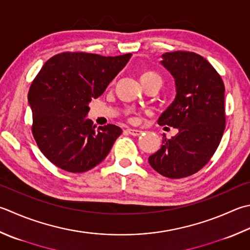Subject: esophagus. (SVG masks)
Masks as SVG:
<instances>
[{"mask_svg": "<svg viewBox=\"0 0 250 250\" xmlns=\"http://www.w3.org/2000/svg\"><path fill=\"white\" fill-rule=\"evenodd\" d=\"M127 133L130 134L131 136H139L143 133V130L139 129H134V128H127Z\"/></svg>", "mask_w": 250, "mask_h": 250, "instance_id": "obj_1", "label": "esophagus"}]
</instances>
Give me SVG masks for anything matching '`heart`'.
Masks as SVG:
<instances>
[{"label":"heart","instance_id":"b5f03b06","mask_svg":"<svg viewBox=\"0 0 250 250\" xmlns=\"http://www.w3.org/2000/svg\"><path fill=\"white\" fill-rule=\"evenodd\" d=\"M152 79L161 81V78H160L159 75L155 73V72H153V70H151V69H145V70H143V72L140 73V82L141 83L152 81Z\"/></svg>","mask_w":250,"mask_h":250}]
</instances>
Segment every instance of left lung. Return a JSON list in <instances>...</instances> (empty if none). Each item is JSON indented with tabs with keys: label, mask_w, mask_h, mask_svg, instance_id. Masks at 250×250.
<instances>
[{
	"label": "left lung",
	"mask_w": 250,
	"mask_h": 250,
	"mask_svg": "<svg viewBox=\"0 0 250 250\" xmlns=\"http://www.w3.org/2000/svg\"><path fill=\"white\" fill-rule=\"evenodd\" d=\"M161 63L175 79V100L159 117V125L178 129L163 136L162 146L148 159L155 171L168 178L192 175L212 158L225 128L224 83L201 55L188 51L167 52Z\"/></svg>",
	"instance_id": "1"
}]
</instances>
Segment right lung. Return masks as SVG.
<instances>
[{
  "label": "right lung",
  "mask_w": 250,
  "mask_h": 250,
  "mask_svg": "<svg viewBox=\"0 0 250 250\" xmlns=\"http://www.w3.org/2000/svg\"><path fill=\"white\" fill-rule=\"evenodd\" d=\"M130 56L63 52L42 66L28 92L31 131L41 152L54 166L83 173L109 154L122 129L113 124L96 129L86 119L88 104L104 92Z\"/></svg>",
  "instance_id": "obj_1"
}]
</instances>
